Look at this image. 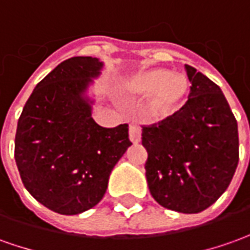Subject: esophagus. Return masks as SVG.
<instances>
[{"instance_id":"1","label":"esophagus","mask_w":250,"mask_h":250,"mask_svg":"<svg viewBox=\"0 0 250 250\" xmlns=\"http://www.w3.org/2000/svg\"><path fill=\"white\" fill-rule=\"evenodd\" d=\"M128 135H130V141H131L132 144H138L139 141H141V128H139L138 125H130Z\"/></svg>"}]
</instances>
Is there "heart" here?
Wrapping results in <instances>:
<instances>
[{
  "label": "heart",
  "mask_w": 250,
  "mask_h": 250,
  "mask_svg": "<svg viewBox=\"0 0 250 250\" xmlns=\"http://www.w3.org/2000/svg\"><path fill=\"white\" fill-rule=\"evenodd\" d=\"M128 89L142 96L153 94L147 112L153 118L172 115L182 105L188 94V82L182 76H174L167 69H150L131 78Z\"/></svg>",
  "instance_id": "obj_1"
}]
</instances>
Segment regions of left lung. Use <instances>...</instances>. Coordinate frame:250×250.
<instances>
[{
    "mask_svg": "<svg viewBox=\"0 0 250 250\" xmlns=\"http://www.w3.org/2000/svg\"><path fill=\"white\" fill-rule=\"evenodd\" d=\"M189 100L159 123L142 125L149 191L182 213L207 209L229 188L239 160L238 125L216 83L185 65Z\"/></svg>",
    "mask_w": 250,
    "mask_h": 250,
    "instance_id": "left-lung-1",
    "label": "left lung"
}]
</instances>
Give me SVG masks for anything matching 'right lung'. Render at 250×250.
Here are the masks:
<instances>
[{
	"mask_svg": "<svg viewBox=\"0 0 250 250\" xmlns=\"http://www.w3.org/2000/svg\"><path fill=\"white\" fill-rule=\"evenodd\" d=\"M103 62L72 57L47 74L18 122L15 160L24 188L61 215H78L103 200L109 175L127 147L128 125L105 128L84 96Z\"/></svg>",
	"mask_w": 250,
	"mask_h": 250,
	"instance_id": "1",
	"label": "right lung"
}]
</instances>
